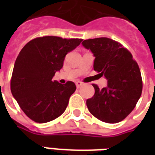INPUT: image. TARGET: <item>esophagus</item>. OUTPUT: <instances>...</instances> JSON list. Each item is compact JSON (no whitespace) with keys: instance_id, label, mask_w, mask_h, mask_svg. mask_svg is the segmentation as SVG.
<instances>
[{"instance_id":"esophagus-1","label":"esophagus","mask_w":155,"mask_h":155,"mask_svg":"<svg viewBox=\"0 0 155 155\" xmlns=\"http://www.w3.org/2000/svg\"><path fill=\"white\" fill-rule=\"evenodd\" d=\"M75 84H76V87L80 88L83 85V83L81 82V81H77V82H75Z\"/></svg>"}]
</instances>
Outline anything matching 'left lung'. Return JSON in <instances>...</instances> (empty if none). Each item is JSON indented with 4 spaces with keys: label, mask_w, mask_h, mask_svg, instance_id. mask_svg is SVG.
<instances>
[{
    "label": "left lung",
    "mask_w": 155,
    "mask_h": 155,
    "mask_svg": "<svg viewBox=\"0 0 155 155\" xmlns=\"http://www.w3.org/2000/svg\"><path fill=\"white\" fill-rule=\"evenodd\" d=\"M82 45L94 56V71L108 81L101 90L93 84L94 94L86 101L88 110L103 122L118 123L131 113L142 93L139 65L130 51L112 39H89Z\"/></svg>",
    "instance_id": "left-lung-1"
}]
</instances>
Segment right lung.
Returning <instances> with one entry per match:
<instances>
[{
  "instance_id": "add662e5",
  "label": "right lung",
  "mask_w": 155,
  "mask_h": 155,
  "mask_svg": "<svg viewBox=\"0 0 155 155\" xmlns=\"http://www.w3.org/2000/svg\"><path fill=\"white\" fill-rule=\"evenodd\" d=\"M81 39L44 36L29 41L15 60L11 81L12 95L23 112L37 123H46L64 113L76 87L74 82L53 81L68 52Z\"/></svg>"
}]
</instances>
